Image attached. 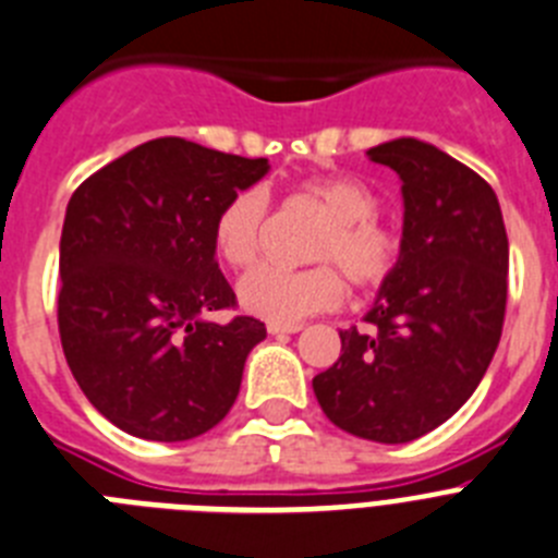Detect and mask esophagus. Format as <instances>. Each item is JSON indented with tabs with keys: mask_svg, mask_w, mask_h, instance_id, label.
<instances>
[{
	"mask_svg": "<svg viewBox=\"0 0 558 558\" xmlns=\"http://www.w3.org/2000/svg\"><path fill=\"white\" fill-rule=\"evenodd\" d=\"M302 329V324H268V335H293Z\"/></svg>",
	"mask_w": 558,
	"mask_h": 558,
	"instance_id": "esophagus-1",
	"label": "esophagus"
}]
</instances>
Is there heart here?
<instances>
[{
    "label": "heart",
    "mask_w": 558,
    "mask_h": 558,
    "mask_svg": "<svg viewBox=\"0 0 558 558\" xmlns=\"http://www.w3.org/2000/svg\"><path fill=\"white\" fill-rule=\"evenodd\" d=\"M302 198L322 211L324 226L310 245L318 265L302 270L256 268L240 282V304L274 324H299L343 302L349 282L360 290L377 288L397 270L399 234L377 218L379 201L363 181L347 175L310 179L299 186ZM268 201L256 186L234 192L211 220V245L229 268H251L263 248Z\"/></svg>",
    "instance_id": "heart-1"
}]
</instances>
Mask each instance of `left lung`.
<instances>
[{
	"instance_id": "left-lung-1",
	"label": "left lung",
	"mask_w": 558,
	"mask_h": 558,
	"mask_svg": "<svg viewBox=\"0 0 558 558\" xmlns=\"http://www.w3.org/2000/svg\"><path fill=\"white\" fill-rule=\"evenodd\" d=\"M368 159L402 181V256L366 313L372 332L340 329L313 391L340 430L405 445L447 422L495 357L509 236L495 190L445 150L402 136Z\"/></svg>"
}]
</instances>
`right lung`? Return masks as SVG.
Instances as JSON below:
<instances>
[{"instance_id":"obj_1","label":"right lung","mask_w":558,"mask_h":558,"mask_svg":"<svg viewBox=\"0 0 558 558\" xmlns=\"http://www.w3.org/2000/svg\"><path fill=\"white\" fill-rule=\"evenodd\" d=\"M265 172L268 159L165 136L88 175L69 201L58 332L81 391L120 430L186 441L234 405L265 324L206 318L236 304L211 220Z\"/></svg>"}]
</instances>
